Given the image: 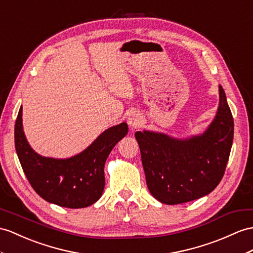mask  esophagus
I'll return each instance as SVG.
<instances>
[{"label": "esophagus", "mask_w": 253, "mask_h": 253, "mask_svg": "<svg viewBox=\"0 0 253 253\" xmlns=\"http://www.w3.org/2000/svg\"><path fill=\"white\" fill-rule=\"evenodd\" d=\"M127 122L131 127L136 128V127L141 126V125H143V118H141V116L139 114L132 113L130 116H128Z\"/></svg>", "instance_id": "obj_1"}]
</instances>
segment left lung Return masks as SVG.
I'll list each match as a JSON object with an SVG mask.
<instances>
[{"label":"left lung","instance_id":"left-lung-1","mask_svg":"<svg viewBox=\"0 0 253 253\" xmlns=\"http://www.w3.org/2000/svg\"><path fill=\"white\" fill-rule=\"evenodd\" d=\"M217 115L202 135L177 139L163 133L136 132L147 187L168 205L198 200L218 186L229 161L234 120L219 85Z\"/></svg>","mask_w":253,"mask_h":253}]
</instances>
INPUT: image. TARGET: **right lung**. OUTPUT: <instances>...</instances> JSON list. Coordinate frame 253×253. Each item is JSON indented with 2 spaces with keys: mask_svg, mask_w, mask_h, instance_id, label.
<instances>
[{
  "mask_svg": "<svg viewBox=\"0 0 253 253\" xmlns=\"http://www.w3.org/2000/svg\"><path fill=\"white\" fill-rule=\"evenodd\" d=\"M127 131V125L122 122L104 131L77 156L69 159L42 157L24 136L21 107L15 125V147L24 174L42 199L66 208H84L101 198L105 187L106 159Z\"/></svg>",
  "mask_w": 253,
  "mask_h": 253,
  "instance_id": "1",
  "label": "right lung"
}]
</instances>
